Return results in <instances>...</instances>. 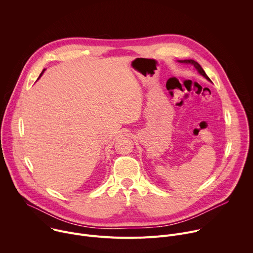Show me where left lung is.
Segmentation results:
<instances>
[{
	"label": "left lung",
	"mask_w": 253,
	"mask_h": 253,
	"mask_svg": "<svg viewBox=\"0 0 253 253\" xmlns=\"http://www.w3.org/2000/svg\"><path fill=\"white\" fill-rule=\"evenodd\" d=\"M179 62H180V63H186V64H191V65H193V66L195 67V69L198 71V73H200L203 77H205L207 80L210 81L209 77L206 75V73L204 72V70L202 69V67H201L196 61H194V60H184V61H179Z\"/></svg>",
	"instance_id": "1"
}]
</instances>
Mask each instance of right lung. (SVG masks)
Wrapping results in <instances>:
<instances>
[{"label": "right lung", "mask_w": 253, "mask_h": 253, "mask_svg": "<svg viewBox=\"0 0 253 253\" xmlns=\"http://www.w3.org/2000/svg\"><path fill=\"white\" fill-rule=\"evenodd\" d=\"M44 71H45V70H43V71H42V73H41V74H40V76H39V78H40V77H41V76H42V74H43V73H44Z\"/></svg>", "instance_id": "1"}]
</instances>
